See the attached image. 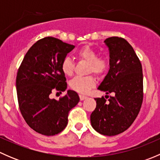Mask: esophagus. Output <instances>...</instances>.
<instances>
[{
    "instance_id": "obj_1",
    "label": "esophagus",
    "mask_w": 160,
    "mask_h": 160,
    "mask_svg": "<svg viewBox=\"0 0 160 160\" xmlns=\"http://www.w3.org/2000/svg\"><path fill=\"white\" fill-rule=\"evenodd\" d=\"M87 98H88V97H87V96H84V95L80 94V101H83V100L86 99Z\"/></svg>"
}]
</instances>
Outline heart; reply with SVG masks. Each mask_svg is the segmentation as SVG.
Instances as JSON below:
<instances>
[{
  "label": "heart",
  "instance_id": "b5f03b06",
  "mask_svg": "<svg viewBox=\"0 0 160 160\" xmlns=\"http://www.w3.org/2000/svg\"><path fill=\"white\" fill-rule=\"evenodd\" d=\"M79 59L88 62V72L101 75L108 70L109 59L105 56H98V52L89 46L80 48L77 52ZM61 70L64 75L71 76L73 73L74 63L70 57L66 56L61 62ZM95 85V80L92 76L75 77L70 80V86L72 90L80 93H86Z\"/></svg>",
  "mask_w": 160,
  "mask_h": 160
}]
</instances>
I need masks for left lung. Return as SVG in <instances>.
<instances>
[{
    "label": "left lung",
    "mask_w": 160,
    "mask_h": 160,
    "mask_svg": "<svg viewBox=\"0 0 160 160\" xmlns=\"http://www.w3.org/2000/svg\"><path fill=\"white\" fill-rule=\"evenodd\" d=\"M110 53V68L98 90L106 95L95 98L97 106L90 114L93 129L108 136L118 135L132 125L138 116L143 99L142 64L132 46L119 37L104 40Z\"/></svg>",
    "instance_id": "left-lung-1"
}]
</instances>
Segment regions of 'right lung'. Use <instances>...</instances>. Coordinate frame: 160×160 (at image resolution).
Returning <instances> with one entry per match:
<instances>
[{
  "label": "right lung",
  "instance_id": "1",
  "mask_svg": "<svg viewBox=\"0 0 160 160\" xmlns=\"http://www.w3.org/2000/svg\"><path fill=\"white\" fill-rule=\"evenodd\" d=\"M75 46L53 37L37 41L25 54L16 77L19 108L28 126L51 136L62 132L68 114L80 101L77 92L67 90L59 100L51 99L54 90L67 88L61 62Z\"/></svg>",
  "mask_w": 160,
  "mask_h": 160
}]
</instances>
